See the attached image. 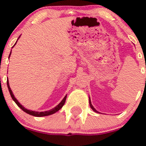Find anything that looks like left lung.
Here are the masks:
<instances>
[{
    "instance_id": "1",
    "label": "left lung",
    "mask_w": 146,
    "mask_h": 146,
    "mask_svg": "<svg viewBox=\"0 0 146 146\" xmlns=\"http://www.w3.org/2000/svg\"><path fill=\"white\" fill-rule=\"evenodd\" d=\"M89 106H90V107H91V108L92 109V110H93V111H94V112H96V113H99V112H98V111H96V110H95V108H94L93 107V106H92V105L91 100H90V98H89Z\"/></svg>"
}]
</instances>
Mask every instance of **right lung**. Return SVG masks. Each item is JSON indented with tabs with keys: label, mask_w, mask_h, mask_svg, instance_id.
I'll return each mask as SVG.
<instances>
[{
	"label": "right lung",
	"mask_w": 146,
	"mask_h": 146,
	"mask_svg": "<svg viewBox=\"0 0 146 146\" xmlns=\"http://www.w3.org/2000/svg\"><path fill=\"white\" fill-rule=\"evenodd\" d=\"M17 43V42H16ZM11 53H10V54H9V57H10V55H11ZM7 86H8V89H9V93H10V94H11V98L13 99V100L15 102V103L18 106H19V108H20L21 109H22V111H25V113H27L30 114V115H33V116H37V117H41V116H46V115H52V114L54 113L57 112V111L60 110V109H61L62 108V106H64V104H65V100H66V98H67V95H65V98H63V100L61 101V102L59 103V105H57L56 107H54V108L51 109V110H49V111H44V112H38V111H30V110H27V109H26L25 108H24L23 106H22V105L19 103V102H18V100L17 99H16L15 98H14V95L13 94V92L12 91H11V88H10V86H9V80H7Z\"/></svg>",
	"instance_id": "1"
}]
</instances>
